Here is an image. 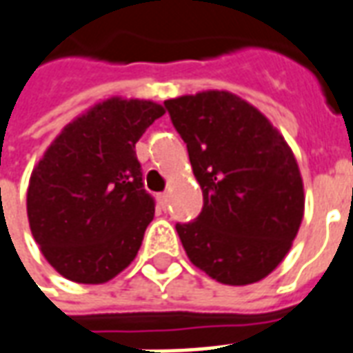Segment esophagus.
<instances>
[{"label": "esophagus", "instance_id": "1", "mask_svg": "<svg viewBox=\"0 0 353 353\" xmlns=\"http://www.w3.org/2000/svg\"><path fill=\"white\" fill-rule=\"evenodd\" d=\"M157 199H159V204L162 206V208H166V206H168V193H160Z\"/></svg>", "mask_w": 353, "mask_h": 353}]
</instances>
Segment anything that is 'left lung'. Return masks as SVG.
Listing matches in <instances>:
<instances>
[{
    "label": "left lung",
    "mask_w": 353,
    "mask_h": 353,
    "mask_svg": "<svg viewBox=\"0 0 353 353\" xmlns=\"http://www.w3.org/2000/svg\"><path fill=\"white\" fill-rule=\"evenodd\" d=\"M202 189L199 218L177 223L189 260L223 285L262 281L304 218V183L279 130L248 101L208 90L164 101Z\"/></svg>",
    "instance_id": "8db88e82"
}]
</instances>
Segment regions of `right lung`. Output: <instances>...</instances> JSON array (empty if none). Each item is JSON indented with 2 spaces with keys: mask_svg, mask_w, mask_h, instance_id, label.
Listing matches in <instances>:
<instances>
[{
  "mask_svg": "<svg viewBox=\"0 0 353 353\" xmlns=\"http://www.w3.org/2000/svg\"><path fill=\"white\" fill-rule=\"evenodd\" d=\"M164 112L145 99L95 103L61 130L32 170V236L68 281L101 285L134 262L154 218L135 143Z\"/></svg>",
  "mask_w": 353,
  "mask_h": 353,
  "instance_id": "obj_1",
  "label": "right lung"
}]
</instances>
